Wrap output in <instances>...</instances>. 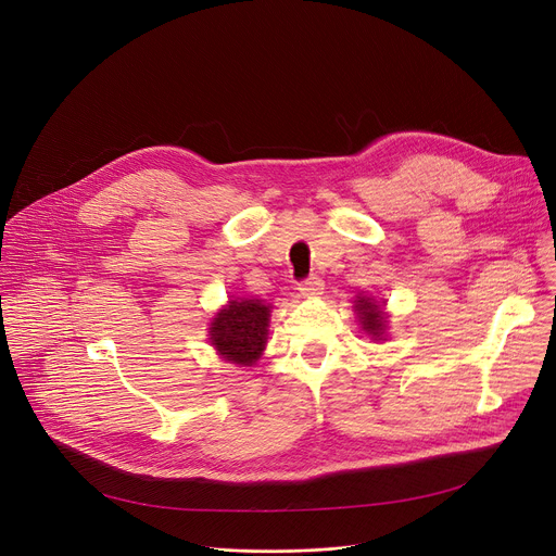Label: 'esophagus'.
<instances>
[{
	"mask_svg": "<svg viewBox=\"0 0 556 556\" xmlns=\"http://www.w3.org/2000/svg\"><path fill=\"white\" fill-rule=\"evenodd\" d=\"M299 291H301V296H307V299L318 296V293H323V280L318 276H309L299 282Z\"/></svg>",
	"mask_w": 556,
	"mask_h": 556,
	"instance_id": "obj_1",
	"label": "esophagus"
}]
</instances>
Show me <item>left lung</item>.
<instances>
[{
    "mask_svg": "<svg viewBox=\"0 0 556 556\" xmlns=\"http://www.w3.org/2000/svg\"><path fill=\"white\" fill-rule=\"evenodd\" d=\"M356 312H358V316H362L364 330L370 332L375 339H379L386 330V318H383L381 307L377 303H372L370 299H358L356 301Z\"/></svg>",
    "mask_w": 556,
    "mask_h": 556,
    "instance_id": "8db88e82",
    "label": "left lung"
}]
</instances>
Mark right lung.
I'll use <instances>...</instances> for the list:
<instances>
[{"mask_svg":"<svg viewBox=\"0 0 556 556\" xmlns=\"http://www.w3.org/2000/svg\"><path fill=\"white\" fill-rule=\"evenodd\" d=\"M269 305L263 301H231L217 314L211 328V341L231 364H255L267 343Z\"/></svg>","mask_w":556,"mask_h":556,"instance_id":"obj_1","label":"right lung"}]
</instances>
